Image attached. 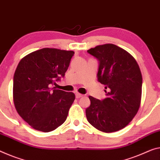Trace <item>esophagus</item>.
I'll return each mask as SVG.
<instances>
[{"mask_svg":"<svg viewBox=\"0 0 160 160\" xmlns=\"http://www.w3.org/2000/svg\"><path fill=\"white\" fill-rule=\"evenodd\" d=\"M83 94H79V93H76V98H77V99H78V98H81L83 97Z\"/></svg>","mask_w":160,"mask_h":160,"instance_id":"34e87169","label":"esophagus"}]
</instances>
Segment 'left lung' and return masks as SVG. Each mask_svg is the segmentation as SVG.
Segmentation results:
<instances>
[{"instance_id":"1","label":"left lung","mask_w":160,"mask_h":160,"mask_svg":"<svg viewBox=\"0 0 160 160\" xmlns=\"http://www.w3.org/2000/svg\"><path fill=\"white\" fill-rule=\"evenodd\" d=\"M87 52L99 61L97 79L107 89L103 100L88 97V122L107 133L119 131L132 121L141 103L142 77L138 63L127 51L112 43Z\"/></svg>"}]
</instances>
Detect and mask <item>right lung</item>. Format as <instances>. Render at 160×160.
Returning <instances> with one entry per match:
<instances>
[{
	"instance_id": "obj_1",
	"label": "right lung",
	"mask_w": 160,
	"mask_h": 160,
	"mask_svg": "<svg viewBox=\"0 0 160 160\" xmlns=\"http://www.w3.org/2000/svg\"><path fill=\"white\" fill-rule=\"evenodd\" d=\"M73 54V51L44 48L26 56L17 66L15 107L36 130L51 132L66 121L75 94L51 87L64 77Z\"/></svg>"
}]
</instances>
